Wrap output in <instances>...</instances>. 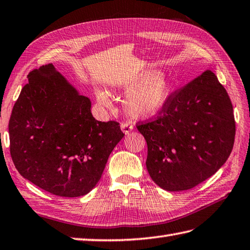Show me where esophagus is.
<instances>
[{
    "label": "esophagus",
    "mask_w": 250,
    "mask_h": 250,
    "mask_svg": "<svg viewBox=\"0 0 250 250\" xmlns=\"http://www.w3.org/2000/svg\"><path fill=\"white\" fill-rule=\"evenodd\" d=\"M121 129H122V131H123L125 135H127V134H129L130 131L134 129V127L131 126V125H129V124H127V123H123V124L121 125Z\"/></svg>",
    "instance_id": "obj_1"
}]
</instances>
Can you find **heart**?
I'll list each match as a JSON object with an SVG mask.
<instances>
[{
  "instance_id": "b5f03b06",
  "label": "heart",
  "mask_w": 250,
  "mask_h": 250,
  "mask_svg": "<svg viewBox=\"0 0 250 250\" xmlns=\"http://www.w3.org/2000/svg\"><path fill=\"white\" fill-rule=\"evenodd\" d=\"M114 88L127 95L123 102L127 115L136 120H147L166 107L172 96L173 83L171 78L159 69L146 68L116 82ZM96 98L102 106L111 109V95L105 89L97 88Z\"/></svg>"
}]
</instances>
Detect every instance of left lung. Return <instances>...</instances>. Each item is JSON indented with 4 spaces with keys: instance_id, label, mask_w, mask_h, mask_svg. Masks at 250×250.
Masks as SVG:
<instances>
[{
    "instance_id": "obj_1",
    "label": "left lung",
    "mask_w": 250,
    "mask_h": 250,
    "mask_svg": "<svg viewBox=\"0 0 250 250\" xmlns=\"http://www.w3.org/2000/svg\"><path fill=\"white\" fill-rule=\"evenodd\" d=\"M137 128L147 141L152 181L167 191L187 190L212 176L232 152V102L207 70L174 92L157 120Z\"/></svg>"
}]
</instances>
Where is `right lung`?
Segmentation results:
<instances>
[{"mask_svg":"<svg viewBox=\"0 0 250 250\" xmlns=\"http://www.w3.org/2000/svg\"><path fill=\"white\" fill-rule=\"evenodd\" d=\"M90 109V99L53 64L30 72L8 124L11 155L21 175L60 197L92 190L124 134L114 121H97Z\"/></svg>","mask_w":250,"mask_h":250,"instance_id":"obj_1","label":"right lung"}]
</instances>
